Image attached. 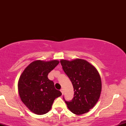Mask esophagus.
<instances>
[{
    "label": "esophagus",
    "mask_w": 126,
    "mask_h": 126,
    "mask_svg": "<svg viewBox=\"0 0 126 126\" xmlns=\"http://www.w3.org/2000/svg\"><path fill=\"white\" fill-rule=\"evenodd\" d=\"M60 91H61L62 95H63V93H64V90H63V89H60Z\"/></svg>",
    "instance_id": "1"
}]
</instances>
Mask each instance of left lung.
Returning <instances> with one entry per match:
<instances>
[{
  "label": "left lung",
  "instance_id": "obj_1",
  "mask_svg": "<svg viewBox=\"0 0 126 126\" xmlns=\"http://www.w3.org/2000/svg\"><path fill=\"white\" fill-rule=\"evenodd\" d=\"M60 63L74 88L72 100L70 102L65 101L67 108L76 115L89 112L98 102L102 89L97 69L86 60L80 59H62Z\"/></svg>",
  "mask_w": 126,
  "mask_h": 126
}]
</instances>
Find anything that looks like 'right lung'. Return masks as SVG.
<instances>
[{
    "label": "right lung",
    "mask_w": 126,
    "mask_h": 126,
    "mask_svg": "<svg viewBox=\"0 0 126 126\" xmlns=\"http://www.w3.org/2000/svg\"><path fill=\"white\" fill-rule=\"evenodd\" d=\"M59 63L57 60H35L24 69L20 76L18 83L20 98L34 114L47 113L54 99L62 95L60 91L55 89L54 82L47 77Z\"/></svg>",
    "instance_id": "1"
}]
</instances>
